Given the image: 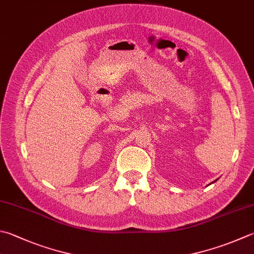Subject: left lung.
Returning a JSON list of instances; mask_svg holds the SVG:
<instances>
[{"instance_id":"obj_1","label":"left lung","mask_w":254,"mask_h":254,"mask_svg":"<svg viewBox=\"0 0 254 254\" xmlns=\"http://www.w3.org/2000/svg\"><path fill=\"white\" fill-rule=\"evenodd\" d=\"M215 182H217V180H216V181H215ZM215 182H212V183H215Z\"/></svg>"}]
</instances>
